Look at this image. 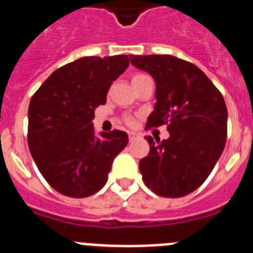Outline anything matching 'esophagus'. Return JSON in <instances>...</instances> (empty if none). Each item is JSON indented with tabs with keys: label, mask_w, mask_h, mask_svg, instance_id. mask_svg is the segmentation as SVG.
Here are the masks:
<instances>
[{
	"label": "esophagus",
	"mask_w": 253,
	"mask_h": 253,
	"mask_svg": "<svg viewBox=\"0 0 253 253\" xmlns=\"http://www.w3.org/2000/svg\"><path fill=\"white\" fill-rule=\"evenodd\" d=\"M128 137H129V140H134V139H137V138H139L140 135L139 134H137V133H134V131H129L128 133Z\"/></svg>",
	"instance_id": "obj_1"
}]
</instances>
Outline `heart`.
I'll use <instances>...</instances> for the list:
<instances>
[{
  "mask_svg": "<svg viewBox=\"0 0 253 253\" xmlns=\"http://www.w3.org/2000/svg\"><path fill=\"white\" fill-rule=\"evenodd\" d=\"M143 77H147L146 75H143V73H135V75L133 76V77H131V84H137L138 81H139V80H142ZM124 120H125V123H126V124L128 125H131L134 123V116H131V115H125L124 116Z\"/></svg>",
  "mask_w": 253,
  "mask_h": 253,
  "instance_id": "obj_1",
  "label": "heart"
}]
</instances>
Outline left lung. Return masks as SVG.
I'll list each match as a JSON object with an SVG mask.
<instances>
[{"label": "left lung", "mask_w": 253, "mask_h": 253, "mask_svg": "<svg viewBox=\"0 0 253 253\" xmlns=\"http://www.w3.org/2000/svg\"><path fill=\"white\" fill-rule=\"evenodd\" d=\"M156 82L154 111L146 129L167 125L169 139L149 143L139 162L143 181L163 198H181L203 185L225 146L227 106L202 69L173 55H130Z\"/></svg>", "instance_id": "obj_1"}]
</instances>
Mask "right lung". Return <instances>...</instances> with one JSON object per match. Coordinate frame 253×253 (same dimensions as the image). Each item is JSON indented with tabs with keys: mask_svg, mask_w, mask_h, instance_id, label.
<instances>
[{
	"mask_svg": "<svg viewBox=\"0 0 253 253\" xmlns=\"http://www.w3.org/2000/svg\"><path fill=\"white\" fill-rule=\"evenodd\" d=\"M128 66V55L80 58L54 71L31 97L29 149L58 193L86 198L106 184L114 158L129 139L120 130L96 137L92 119Z\"/></svg>",
	"mask_w": 253,
	"mask_h": 253,
	"instance_id": "add662e5",
	"label": "right lung"
}]
</instances>
